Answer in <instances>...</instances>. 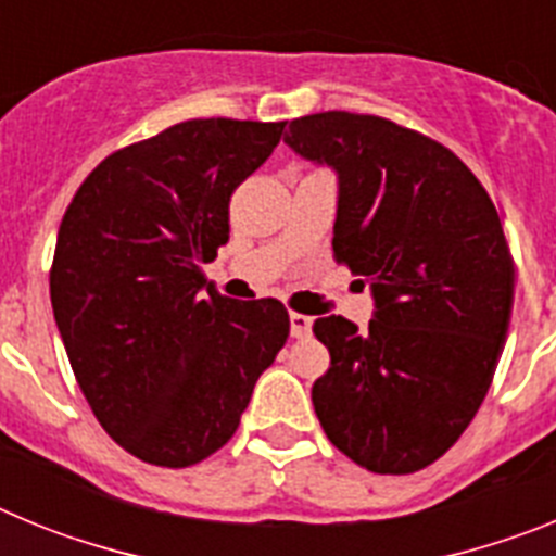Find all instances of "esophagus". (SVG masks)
Instances as JSON below:
<instances>
[{
    "instance_id": "esophagus-1",
    "label": "esophagus",
    "mask_w": 556,
    "mask_h": 556,
    "mask_svg": "<svg viewBox=\"0 0 556 556\" xmlns=\"http://www.w3.org/2000/svg\"><path fill=\"white\" fill-rule=\"evenodd\" d=\"M312 317L308 314H298L292 312L289 314V331H292L294 339H306L312 337Z\"/></svg>"
}]
</instances>
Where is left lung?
<instances>
[{"mask_svg": "<svg viewBox=\"0 0 556 556\" xmlns=\"http://www.w3.org/2000/svg\"><path fill=\"white\" fill-rule=\"evenodd\" d=\"M283 141L337 172L333 255L372 294L365 331L314 323L331 353L314 412L356 465L415 473L468 429L504 351L515 267L498 211L448 147L381 116H301Z\"/></svg>", "mask_w": 556, "mask_h": 556, "instance_id": "8db88e82", "label": "left lung"}]
</instances>
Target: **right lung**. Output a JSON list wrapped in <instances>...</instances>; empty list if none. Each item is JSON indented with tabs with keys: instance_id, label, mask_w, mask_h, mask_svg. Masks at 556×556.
<instances>
[{
	"instance_id": "right-lung-1",
	"label": "right lung",
	"mask_w": 556,
	"mask_h": 556,
	"mask_svg": "<svg viewBox=\"0 0 556 556\" xmlns=\"http://www.w3.org/2000/svg\"><path fill=\"white\" fill-rule=\"evenodd\" d=\"M287 122L189 119L113 152L63 214L49 294L88 406L132 456L189 468L223 448L289 337L273 298L205 289L230 194Z\"/></svg>"
}]
</instances>
